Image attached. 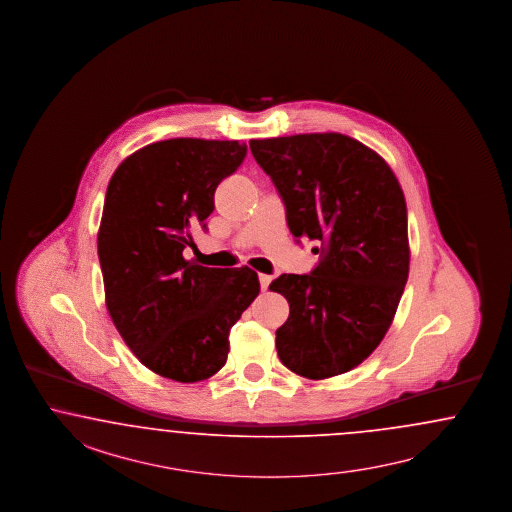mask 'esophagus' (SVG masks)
Wrapping results in <instances>:
<instances>
[{
	"instance_id": "esophagus-1",
	"label": "esophagus",
	"mask_w": 512,
	"mask_h": 512,
	"mask_svg": "<svg viewBox=\"0 0 512 512\" xmlns=\"http://www.w3.org/2000/svg\"><path fill=\"white\" fill-rule=\"evenodd\" d=\"M271 284V277L269 275H260V286H262V290H267V286Z\"/></svg>"
}]
</instances>
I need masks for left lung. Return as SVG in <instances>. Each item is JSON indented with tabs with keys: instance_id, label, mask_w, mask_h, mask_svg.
<instances>
[{
	"instance_id": "8db88e82",
	"label": "left lung",
	"mask_w": 512,
	"mask_h": 512,
	"mask_svg": "<svg viewBox=\"0 0 512 512\" xmlns=\"http://www.w3.org/2000/svg\"><path fill=\"white\" fill-rule=\"evenodd\" d=\"M250 150L284 199L292 235L322 243L311 275L269 284L290 305L277 354L305 379L347 373L390 330L409 277L403 190L380 154L343 133L252 139Z\"/></svg>"
}]
</instances>
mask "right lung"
I'll return each instance as SVG.
<instances>
[{
  "label": "right lung",
  "instance_id": "obj_1",
  "mask_svg": "<svg viewBox=\"0 0 512 512\" xmlns=\"http://www.w3.org/2000/svg\"><path fill=\"white\" fill-rule=\"evenodd\" d=\"M245 156L239 141L167 139L135 150L107 186L98 231L105 305L137 360L165 379L218 373L233 324L260 294L247 265L203 267L182 256L215 211L218 182Z\"/></svg>",
  "mask_w": 512,
  "mask_h": 512
}]
</instances>
